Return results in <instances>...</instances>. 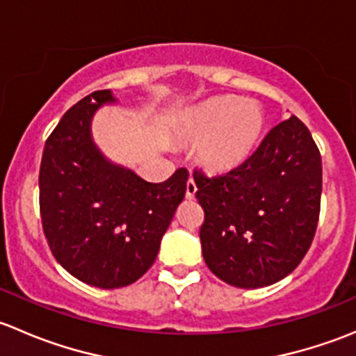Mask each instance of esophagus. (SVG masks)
I'll return each instance as SVG.
<instances>
[{"instance_id": "esophagus-1", "label": "esophagus", "mask_w": 356, "mask_h": 356, "mask_svg": "<svg viewBox=\"0 0 356 356\" xmlns=\"http://www.w3.org/2000/svg\"><path fill=\"white\" fill-rule=\"evenodd\" d=\"M196 191H198V188H196L195 181H193V179H189L188 184H186V198L193 200V198H195Z\"/></svg>"}]
</instances>
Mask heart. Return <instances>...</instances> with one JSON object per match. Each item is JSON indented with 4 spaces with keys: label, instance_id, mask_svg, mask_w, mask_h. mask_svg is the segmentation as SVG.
Listing matches in <instances>:
<instances>
[{
    "label": "heart",
    "instance_id": "heart-1",
    "mask_svg": "<svg viewBox=\"0 0 356 356\" xmlns=\"http://www.w3.org/2000/svg\"><path fill=\"white\" fill-rule=\"evenodd\" d=\"M264 124V111L257 103L222 96L191 111L182 132L191 141L201 143L198 155L204 167L224 172L250 156Z\"/></svg>",
    "mask_w": 356,
    "mask_h": 356
}]
</instances>
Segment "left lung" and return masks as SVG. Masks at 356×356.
<instances>
[{"instance_id": "left-lung-1", "label": "left lung", "mask_w": 356, "mask_h": 356, "mask_svg": "<svg viewBox=\"0 0 356 356\" xmlns=\"http://www.w3.org/2000/svg\"><path fill=\"white\" fill-rule=\"evenodd\" d=\"M204 264L236 288H264L300 265L321 213L322 158L298 117L275 125L257 152L222 175L195 170Z\"/></svg>"}]
</instances>
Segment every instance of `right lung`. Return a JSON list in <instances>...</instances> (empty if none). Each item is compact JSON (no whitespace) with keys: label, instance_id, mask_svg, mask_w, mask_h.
<instances>
[{"label":"right lung","instance_id":"obj_1","mask_svg":"<svg viewBox=\"0 0 356 356\" xmlns=\"http://www.w3.org/2000/svg\"><path fill=\"white\" fill-rule=\"evenodd\" d=\"M113 102L103 89L75 103L46 139L39 170V210L53 257L102 289L124 288L148 272L189 177L179 168L153 184L106 160L91 139V118Z\"/></svg>","mask_w":356,"mask_h":356}]
</instances>
